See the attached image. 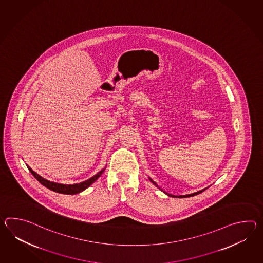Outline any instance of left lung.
<instances>
[{"mask_svg":"<svg viewBox=\"0 0 263 263\" xmlns=\"http://www.w3.org/2000/svg\"><path fill=\"white\" fill-rule=\"evenodd\" d=\"M151 181L157 186V184L155 183V182L153 181L152 179H150ZM204 190L205 189H204V190H202V191H199V192H197V193H192V194H187V195H180V196H175V195H172V194H169V193H166V194H168L169 196H172V197H175V198H184V197H191V196H194V195H197V194H199V193H202V192H204Z\"/></svg>","mask_w":263,"mask_h":263,"instance_id":"left-lung-1","label":"left lung"}]
</instances>
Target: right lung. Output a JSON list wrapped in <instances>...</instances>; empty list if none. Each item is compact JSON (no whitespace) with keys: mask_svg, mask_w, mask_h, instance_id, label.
<instances>
[{"mask_svg":"<svg viewBox=\"0 0 263 263\" xmlns=\"http://www.w3.org/2000/svg\"><path fill=\"white\" fill-rule=\"evenodd\" d=\"M28 169L31 172V174L34 175L35 179L42 184L44 187H48L49 190L55 192V193H63V194H76V193H81L84 190L89 187L94 181H96L104 172V170H101L99 173H97L92 177L88 178V180H86V181L80 182V183L73 184V185H66V184H59L55 182L49 181L45 178H43L41 175H37L30 167H28Z\"/></svg>","mask_w":263,"mask_h":263,"instance_id":"add662e5","label":"right lung"}]
</instances>
